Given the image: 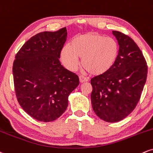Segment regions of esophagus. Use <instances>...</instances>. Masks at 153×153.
Masks as SVG:
<instances>
[{
  "label": "esophagus",
  "instance_id": "34e87169",
  "mask_svg": "<svg viewBox=\"0 0 153 153\" xmlns=\"http://www.w3.org/2000/svg\"><path fill=\"white\" fill-rule=\"evenodd\" d=\"M88 81V79L87 78H85V77L83 76H79V82L80 83H84V82H87Z\"/></svg>",
  "mask_w": 153,
  "mask_h": 153
}]
</instances>
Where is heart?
Instances as JSON below:
<instances>
[{
  "instance_id": "1",
  "label": "heart",
  "mask_w": 153,
  "mask_h": 153,
  "mask_svg": "<svg viewBox=\"0 0 153 153\" xmlns=\"http://www.w3.org/2000/svg\"><path fill=\"white\" fill-rule=\"evenodd\" d=\"M119 46L114 39L101 34L88 33L74 38L69 46L61 52L62 62L68 69L74 70L82 59V66L94 76L108 71L115 62Z\"/></svg>"
}]
</instances>
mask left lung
<instances>
[{
	"mask_svg": "<svg viewBox=\"0 0 153 153\" xmlns=\"http://www.w3.org/2000/svg\"><path fill=\"white\" fill-rule=\"evenodd\" d=\"M112 34L119 44L115 62L108 71L91 79L92 109L107 123L119 122L134 110L148 74L146 61L135 42L120 31Z\"/></svg>",
	"mask_w": 153,
	"mask_h": 153,
	"instance_id": "left-lung-1",
	"label": "left lung"
}]
</instances>
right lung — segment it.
<instances>
[{"label": "right lung", "mask_w": 153, "mask_h": 153, "mask_svg": "<svg viewBox=\"0 0 153 153\" xmlns=\"http://www.w3.org/2000/svg\"><path fill=\"white\" fill-rule=\"evenodd\" d=\"M67 30L37 33L16 53L13 65L16 95L27 114L38 121L52 122L66 111L68 97L77 87V75L63 66L60 54Z\"/></svg>", "instance_id": "right-lung-1"}]
</instances>
